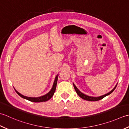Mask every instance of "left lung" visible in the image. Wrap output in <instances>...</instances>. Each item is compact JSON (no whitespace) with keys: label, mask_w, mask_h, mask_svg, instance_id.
Here are the masks:
<instances>
[{"label":"left lung","mask_w":129,"mask_h":129,"mask_svg":"<svg viewBox=\"0 0 129 129\" xmlns=\"http://www.w3.org/2000/svg\"><path fill=\"white\" fill-rule=\"evenodd\" d=\"M73 87H74L75 88V90L76 92V93H77V94L78 96H79L81 98H82L83 100H85L87 101H99V100H100L102 99L103 98H104L105 97H106V96H108L110 94H111L113 91L115 90V89L116 88V86L117 83H116V85H115V86L114 87V88L112 89V90L110 91L109 92H108L107 93H106L104 94V95H102L100 96H99V97H92V96H88L87 95V94H85V93H82V92H81L77 88V87L76 86V85H75L74 83H73Z\"/></svg>","instance_id":"obj_1"}]
</instances>
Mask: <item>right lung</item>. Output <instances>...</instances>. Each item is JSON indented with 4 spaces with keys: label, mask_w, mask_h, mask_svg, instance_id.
Here are the masks:
<instances>
[{
    "label": "right lung",
    "mask_w": 129,
    "mask_h": 129,
    "mask_svg": "<svg viewBox=\"0 0 129 129\" xmlns=\"http://www.w3.org/2000/svg\"><path fill=\"white\" fill-rule=\"evenodd\" d=\"M58 77V74L56 75V77H55V79H54V82L53 84V86H52L51 90L49 91V92H48L46 94H44V95L41 96L40 97H37V98H31V97H28V96H24V95H23V94H21L20 93H19V92H18L16 90H15L14 87V88L15 92H16L18 95L20 96L21 98L27 100H28V101H30L31 102H45V101L49 100L50 99H51L52 98V96H53V94L55 92V91H56V89Z\"/></svg>",
    "instance_id": "1"
}]
</instances>
